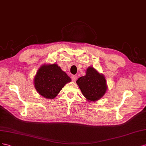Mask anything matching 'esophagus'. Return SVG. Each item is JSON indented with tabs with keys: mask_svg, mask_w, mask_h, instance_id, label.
<instances>
[{
	"mask_svg": "<svg viewBox=\"0 0 146 146\" xmlns=\"http://www.w3.org/2000/svg\"><path fill=\"white\" fill-rule=\"evenodd\" d=\"M77 79H78V76H76V75H72V80L73 81H76Z\"/></svg>",
	"mask_w": 146,
	"mask_h": 146,
	"instance_id": "1",
	"label": "esophagus"
}]
</instances>
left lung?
Masks as SVG:
<instances>
[{"instance_id": "8db88e82", "label": "left lung", "mask_w": 146, "mask_h": 146, "mask_svg": "<svg viewBox=\"0 0 146 146\" xmlns=\"http://www.w3.org/2000/svg\"><path fill=\"white\" fill-rule=\"evenodd\" d=\"M86 75L78 78L77 84L85 98L89 102H95L105 94L108 89L106 79L92 66L86 70Z\"/></svg>"}]
</instances>
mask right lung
<instances>
[{"instance_id":"add662e5","label":"right lung","mask_w":146,"mask_h":146,"mask_svg":"<svg viewBox=\"0 0 146 146\" xmlns=\"http://www.w3.org/2000/svg\"><path fill=\"white\" fill-rule=\"evenodd\" d=\"M70 81L71 78L57 64H44L37 71L34 78V86L41 96L53 99Z\"/></svg>"}]
</instances>
